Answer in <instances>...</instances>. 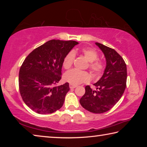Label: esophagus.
<instances>
[{"label": "esophagus", "instance_id": "34e87169", "mask_svg": "<svg viewBox=\"0 0 147 147\" xmlns=\"http://www.w3.org/2000/svg\"><path fill=\"white\" fill-rule=\"evenodd\" d=\"M69 88H70L71 89H74V88H76V86H75V85H73V84H69Z\"/></svg>", "mask_w": 147, "mask_h": 147}]
</instances>
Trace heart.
Listing matches in <instances>:
<instances>
[{
  "label": "heart",
  "instance_id": "b5f03b06",
  "mask_svg": "<svg viewBox=\"0 0 147 147\" xmlns=\"http://www.w3.org/2000/svg\"><path fill=\"white\" fill-rule=\"evenodd\" d=\"M79 52L89 61V69L94 76H98L102 73L104 69V65L100 59H98V52L90 47H84L77 51H70L66 54L63 60V67L65 69H68L73 65L76 52ZM65 81L71 84L77 85L83 82H89L91 79V76L88 72L71 69L66 72L63 76Z\"/></svg>",
  "mask_w": 147,
  "mask_h": 147
}]
</instances>
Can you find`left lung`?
Listing matches in <instances>:
<instances>
[{"mask_svg":"<svg viewBox=\"0 0 147 147\" xmlns=\"http://www.w3.org/2000/svg\"><path fill=\"white\" fill-rule=\"evenodd\" d=\"M105 56L106 67L102 76L94 84L96 90L89 86L80 103L86 110L94 113H102L109 110L120 100L126 86L127 71L123 58L115 50L95 43Z\"/></svg>","mask_w":147,"mask_h":147,"instance_id":"left-lung-1","label":"left lung"}]
</instances>
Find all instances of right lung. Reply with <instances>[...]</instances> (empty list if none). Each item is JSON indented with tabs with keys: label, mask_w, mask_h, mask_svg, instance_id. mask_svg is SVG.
<instances>
[{
	"label": "right lung",
	"mask_w": 147,
	"mask_h": 147,
	"mask_svg": "<svg viewBox=\"0 0 147 147\" xmlns=\"http://www.w3.org/2000/svg\"><path fill=\"white\" fill-rule=\"evenodd\" d=\"M77 44L75 41L53 39L35 49L24 59L19 70V91L32 110L49 114L63 106L69 83L56 84L61 78L64 57Z\"/></svg>",
	"instance_id": "1"
}]
</instances>
